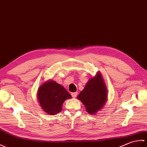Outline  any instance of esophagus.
<instances>
[{"label": "esophagus", "instance_id": "34e87169", "mask_svg": "<svg viewBox=\"0 0 147 147\" xmlns=\"http://www.w3.org/2000/svg\"><path fill=\"white\" fill-rule=\"evenodd\" d=\"M71 96H72L73 97H77V92H72V93H71Z\"/></svg>", "mask_w": 147, "mask_h": 147}]
</instances>
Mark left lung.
<instances>
[{
    "mask_svg": "<svg viewBox=\"0 0 147 147\" xmlns=\"http://www.w3.org/2000/svg\"><path fill=\"white\" fill-rule=\"evenodd\" d=\"M89 114H96L107 100V90L100 74L88 81L86 87L78 96Z\"/></svg>",
    "mask_w": 147,
    "mask_h": 147,
    "instance_id": "left-lung-1",
    "label": "left lung"
}]
</instances>
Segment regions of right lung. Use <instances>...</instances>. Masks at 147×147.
<instances>
[{"label":"right lung","instance_id":"right-lung-1","mask_svg":"<svg viewBox=\"0 0 147 147\" xmlns=\"http://www.w3.org/2000/svg\"><path fill=\"white\" fill-rule=\"evenodd\" d=\"M71 96L65 88L55 81H48L38 89V99L45 112L54 115L61 111L64 101Z\"/></svg>","mask_w":147,"mask_h":147}]
</instances>
